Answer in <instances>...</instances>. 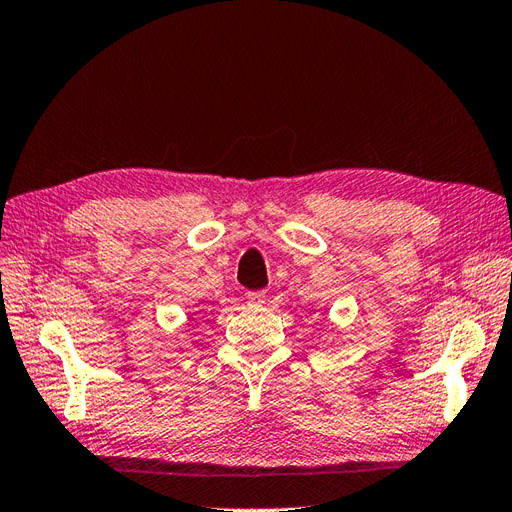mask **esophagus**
<instances>
[{"mask_svg":"<svg viewBox=\"0 0 512 512\" xmlns=\"http://www.w3.org/2000/svg\"><path fill=\"white\" fill-rule=\"evenodd\" d=\"M245 299H247V303H250V305H262V303H265V292H262V290H252V292H247L245 294Z\"/></svg>","mask_w":512,"mask_h":512,"instance_id":"obj_1","label":"esophagus"}]
</instances>
